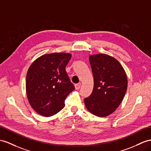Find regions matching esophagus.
<instances>
[{
    "label": "esophagus",
    "mask_w": 151,
    "mask_h": 151,
    "mask_svg": "<svg viewBox=\"0 0 151 151\" xmlns=\"http://www.w3.org/2000/svg\"><path fill=\"white\" fill-rule=\"evenodd\" d=\"M80 87H81V83H78L75 85V87L76 90H78L79 88H80Z\"/></svg>",
    "instance_id": "obj_1"
}]
</instances>
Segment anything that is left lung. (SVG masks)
Wrapping results in <instances>:
<instances>
[{
	"label": "left lung",
	"mask_w": 151,
	"mask_h": 151,
	"mask_svg": "<svg viewBox=\"0 0 151 151\" xmlns=\"http://www.w3.org/2000/svg\"><path fill=\"white\" fill-rule=\"evenodd\" d=\"M94 76V88L89 97L84 99L90 112L104 117L112 114L124 97L127 87L126 73L114 57L106 54L89 56Z\"/></svg>",
	"instance_id": "obj_1"
}]
</instances>
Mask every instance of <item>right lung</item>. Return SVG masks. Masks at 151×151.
<instances>
[{
	"instance_id": "right-lung-1",
	"label": "right lung",
	"mask_w": 151,
	"mask_h": 151,
	"mask_svg": "<svg viewBox=\"0 0 151 151\" xmlns=\"http://www.w3.org/2000/svg\"><path fill=\"white\" fill-rule=\"evenodd\" d=\"M69 53H52L38 57L30 65L26 77V92L33 110L51 117L64 106V101L75 86L65 71Z\"/></svg>"
}]
</instances>
